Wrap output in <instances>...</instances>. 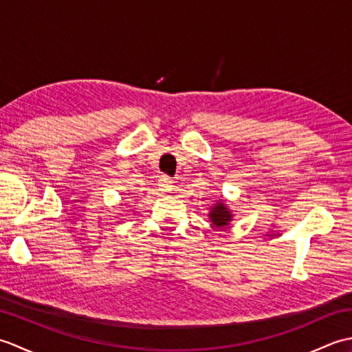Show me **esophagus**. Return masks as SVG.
<instances>
[{"mask_svg": "<svg viewBox=\"0 0 352 352\" xmlns=\"http://www.w3.org/2000/svg\"><path fill=\"white\" fill-rule=\"evenodd\" d=\"M172 180L169 177H166V175H162L160 177V180H159V188H160V190H163V192H168V190H170L172 189Z\"/></svg>", "mask_w": 352, "mask_h": 352, "instance_id": "obj_1", "label": "esophagus"}]
</instances>
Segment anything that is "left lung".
I'll return each mask as SVG.
<instances>
[{"label":"left lung","instance_id":"obj_1","mask_svg":"<svg viewBox=\"0 0 352 352\" xmlns=\"http://www.w3.org/2000/svg\"><path fill=\"white\" fill-rule=\"evenodd\" d=\"M208 218H210L213 227L223 228L228 226L231 219H233V214H231L230 208H227V204L221 199L216 201L214 206H212L210 212H208Z\"/></svg>","mask_w":352,"mask_h":352}]
</instances>
